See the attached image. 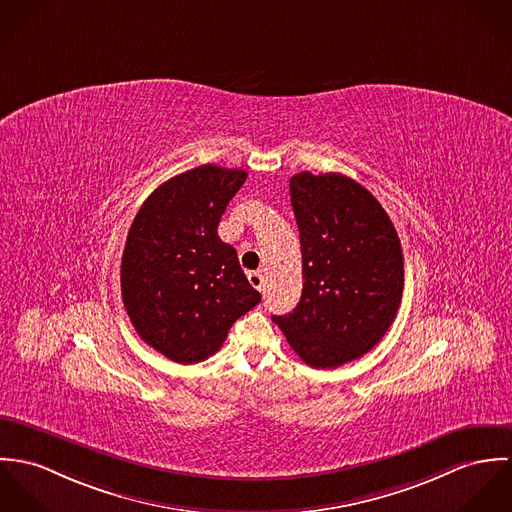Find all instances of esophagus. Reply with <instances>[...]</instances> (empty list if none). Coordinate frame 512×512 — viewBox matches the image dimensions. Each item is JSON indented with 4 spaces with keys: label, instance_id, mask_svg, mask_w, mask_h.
<instances>
[{
    "label": "esophagus",
    "instance_id": "34e87169",
    "mask_svg": "<svg viewBox=\"0 0 512 512\" xmlns=\"http://www.w3.org/2000/svg\"><path fill=\"white\" fill-rule=\"evenodd\" d=\"M247 279H249V283H251L253 288H257L259 292L263 290V286H265V277H263L259 271H253V273H249V275H247Z\"/></svg>",
    "mask_w": 512,
    "mask_h": 512
}]
</instances>
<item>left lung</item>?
<instances>
[{"label":"left lung","instance_id":"8db88e82","mask_svg":"<svg viewBox=\"0 0 512 512\" xmlns=\"http://www.w3.org/2000/svg\"><path fill=\"white\" fill-rule=\"evenodd\" d=\"M290 202L300 231L302 296L273 316L290 347L318 369L373 349L397 316L404 261L397 229L379 200L338 172H298Z\"/></svg>","mask_w":512,"mask_h":512}]
</instances>
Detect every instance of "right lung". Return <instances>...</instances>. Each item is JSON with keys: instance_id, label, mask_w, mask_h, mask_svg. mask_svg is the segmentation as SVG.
I'll return each mask as SVG.
<instances>
[{"instance_id": "add662e5", "label": "right lung", "mask_w": 512, "mask_h": 512, "mask_svg": "<svg viewBox=\"0 0 512 512\" xmlns=\"http://www.w3.org/2000/svg\"><path fill=\"white\" fill-rule=\"evenodd\" d=\"M247 172L202 165L163 182L137 212L121 257V296L141 340L176 363L214 355L261 302L218 235Z\"/></svg>"}]
</instances>
